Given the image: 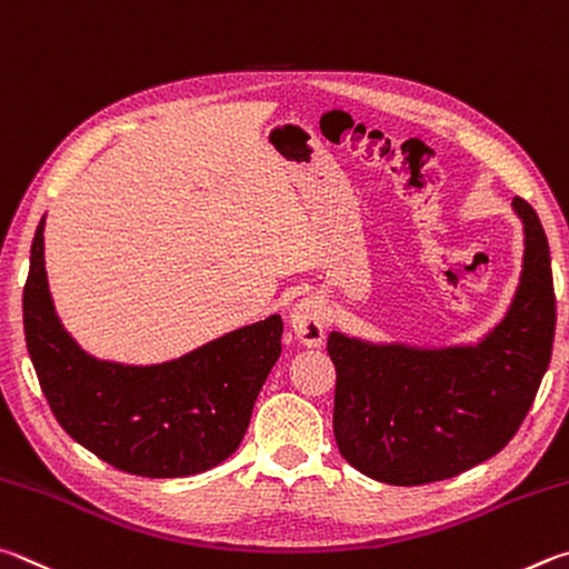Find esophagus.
Masks as SVG:
<instances>
[{
    "label": "esophagus",
    "instance_id": "1",
    "mask_svg": "<svg viewBox=\"0 0 569 569\" xmlns=\"http://www.w3.org/2000/svg\"><path fill=\"white\" fill-rule=\"evenodd\" d=\"M325 307L317 297H305V300L292 307L290 325L297 340L307 347H320L325 340Z\"/></svg>",
    "mask_w": 569,
    "mask_h": 569
}]
</instances>
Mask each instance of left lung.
Wrapping results in <instances>:
<instances>
[{
	"label": "left lung",
	"mask_w": 569,
	"mask_h": 569,
	"mask_svg": "<svg viewBox=\"0 0 569 569\" xmlns=\"http://www.w3.org/2000/svg\"><path fill=\"white\" fill-rule=\"evenodd\" d=\"M515 209L525 222L520 290L485 342L410 350L327 337L337 370L335 440L372 480H450L500 452L530 412L552 357L557 302L540 217L522 197Z\"/></svg>",
	"instance_id": "left-lung-1"
}]
</instances>
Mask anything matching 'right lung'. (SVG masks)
<instances>
[{"instance_id": "right-lung-1", "label": "right lung", "mask_w": 569, "mask_h": 569, "mask_svg": "<svg viewBox=\"0 0 569 569\" xmlns=\"http://www.w3.org/2000/svg\"><path fill=\"white\" fill-rule=\"evenodd\" d=\"M39 222L22 295L24 337L39 387L62 430L99 460L139 477H187L232 455L282 352V317L239 327L179 360L99 362L59 325Z\"/></svg>"}]
</instances>
